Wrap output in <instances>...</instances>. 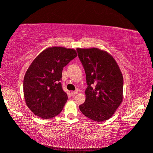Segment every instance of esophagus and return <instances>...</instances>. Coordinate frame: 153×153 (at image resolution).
<instances>
[{"label":"esophagus","mask_w":153,"mask_h":153,"mask_svg":"<svg viewBox=\"0 0 153 153\" xmlns=\"http://www.w3.org/2000/svg\"><path fill=\"white\" fill-rule=\"evenodd\" d=\"M76 94H77L76 91H72L71 92V95L72 96H74V95H76Z\"/></svg>","instance_id":"obj_1"}]
</instances>
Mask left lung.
<instances>
[{
	"label": "left lung",
	"instance_id": "obj_1",
	"mask_svg": "<svg viewBox=\"0 0 153 153\" xmlns=\"http://www.w3.org/2000/svg\"><path fill=\"white\" fill-rule=\"evenodd\" d=\"M76 52L83 66L87 87L85 102L81 111L95 122H103L113 116L123 99L124 79L112 56L98 48L81 49Z\"/></svg>",
	"mask_w": 153,
	"mask_h": 153
}]
</instances>
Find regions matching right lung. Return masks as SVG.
I'll use <instances>...</instances> for the list:
<instances>
[{"label":"right lung","instance_id":"obj_1","mask_svg":"<svg viewBox=\"0 0 153 153\" xmlns=\"http://www.w3.org/2000/svg\"><path fill=\"white\" fill-rule=\"evenodd\" d=\"M77 56L76 51L52 47L35 58L23 80V93L28 108L36 116L52 118L62 110L67 99L62 89L63 68Z\"/></svg>","mask_w":153,"mask_h":153}]
</instances>
